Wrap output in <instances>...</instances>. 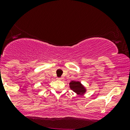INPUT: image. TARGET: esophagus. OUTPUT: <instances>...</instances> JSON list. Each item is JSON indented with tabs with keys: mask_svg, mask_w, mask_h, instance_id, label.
Masks as SVG:
<instances>
[{
	"mask_svg": "<svg viewBox=\"0 0 130 130\" xmlns=\"http://www.w3.org/2000/svg\"><path fill=\"white\" fill-rule=\"evenodd\" d=\"M57 79L59 80H62V79H63V78H62V77H59V78H57Z\"/></svg>",
	"mask_w": 130,
	"mask_h": 130,
	"instance_id": "1",
	"label": "esophagus"
}]
</instances>
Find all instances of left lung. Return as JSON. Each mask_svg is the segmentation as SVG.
Here are the masks:
<instances>
[{"label": "left lung", "mask_w": 130, "mask_h": 130, "mask_svg": "<svg viewBox=\"0 0 130 130\" xmlns=\"http://www.w3.org/2000/svg\"><path fill=\"white\" fill-rule=\"evenodd\" d=\"M70 88L71 90L75 92L77 95H83L87 92V89L80 81H74L72 80L70 83Z\"/></svg>", "instance_id": "left-lung-1"}]
</instances>
